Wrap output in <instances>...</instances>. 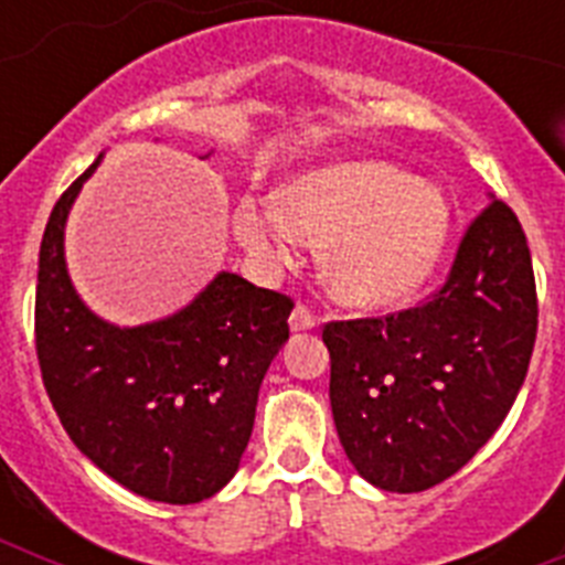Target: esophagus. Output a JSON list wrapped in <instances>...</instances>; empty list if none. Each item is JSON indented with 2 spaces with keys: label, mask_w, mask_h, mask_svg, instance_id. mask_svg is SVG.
<instances>
[{
  "label": "esophagus",
  "mask_w": 565,
  "mask_h": 565,
  "mask_svg": "<svg viewBox=\"0 0 565 565\" xmlns=\"http://www.w3.org/2000/svg\"><path fill=\"white\" fill-rule=\"evenodd\" d=\"M288 326H291V331H294V333H299V331H311V328H317V317H313V313L308 311V308L297 306V308H294L291 319H288Z\"/></svg>",
  "instance_id": "34e87169"
}]
</instances>
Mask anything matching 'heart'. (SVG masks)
<instances>
[{
	"instance_id": "1",
	"label": "heart",
	"mask_w": 565,
	"mask_h": 565,
	"mask_svg": "<svg viewBox=\"0 0 565 565\" xmlns=\"http://www.w3.org/2000/svg\"><path fill=\"white\" fill-rule=\"evenodd\" d=\"M452 209L438 189L384 161L308 169L279 201L239 203L237 239L263 263L286 268L302 243L326 246L333 297L353 308H391L433 277L450 237Z\"/></svg>"
}]
</instances>
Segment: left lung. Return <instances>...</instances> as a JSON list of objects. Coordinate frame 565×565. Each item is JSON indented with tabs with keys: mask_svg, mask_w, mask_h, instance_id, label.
Masks as SVG:
<instances>
[{
	"mask_svg": "<svg viewBox=\"0 0 565 565\" xmlns=\"http://www.w3.org/2000/svg\"><path fill=\"white\" fill-rule=\"evenodd\" d=\"M535 333L526 234L489 194L430 302L322 331L348 461L387 492H422L456 476L507 418Z\"/></svg>",
	"mask_w": 565,
	"mask_h": 565,
	"instance_id": "1",
	"label": "left lung"
}]
</instances>
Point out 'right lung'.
Masks as SVG:
<instances>
[{"label": "right lung", "mask_w": 565, "mask_h": 565, "mask_svg": "<svg viewBox=\"0 0 565 565\" xmlns=\"http://www.w3.org/2000/svg\"><path fill=\"white\" fill-rule=\"evenodd\" d=\"M50 212L39 248L36 353L47 396L78 450L135 495L198 503L234 478L257 393L288 339L294 302L221 271L181 311L135 328L84 306L64 228L84 181Z\"/></svg>", "instance_id": "add662e5"}]
</instances>
